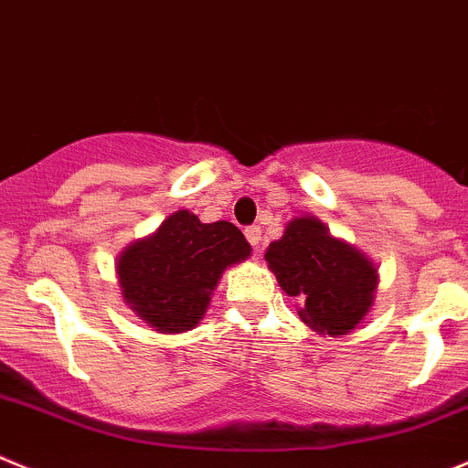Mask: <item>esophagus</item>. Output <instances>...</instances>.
Returning <instances> with one entry per match:
<instances>
[{
  "mask_svg": "<svg viewBox=\"0 0 468 468\" xmlns=\"http://www.w3.org/2000/svg\"><path fill=\"white\" fill-rule=\"evenodd\" d=\"M246 239H248V241H250L252 248H260V243H261V227L260 225L246 227Z\"/></svg>",
  "mask_w": 468,
  "mask_h": 468,
  "instance_id": "obj_1",
  "label": "esophagus"
}]
</instances>
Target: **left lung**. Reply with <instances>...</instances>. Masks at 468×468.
I'll return each instance as SVG.
<instances>
[{
    "label": "left lung",
    "instance_id": "8db88e82",
    "mask_svg": "<svg viewBox=\"0 0 468 468\" xmlns=\"http://www.w3.org/2000/svg\"><path fill=\"white\" fill-rule=\"evenodd\" d=\"M264 260L289 296L301 298L298 317L322 335H346L372 305L377 269L328 234L317 218H296Z\"/></svg>",
    "mask_w": 468,
    "mask_h": 468
}]
</instances>
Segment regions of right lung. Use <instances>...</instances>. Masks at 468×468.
<instances>
[{"instance_id": "1", "label": "right lung", "mask_w": 468, "mask_h": 468, "mask_svg": "<svg viewBox=\"0 0 468 468\" xmlns=\"http://www.w3.org/2000/svg\"><path fill=\"white\" fill-rule=\"evenodd\" d=\"M248 255L250 243L237 225H207L176 211L119 257V284L126 303L155 331L184 333L204 317L222 271Z\"/></svg>"}]
</instances>
